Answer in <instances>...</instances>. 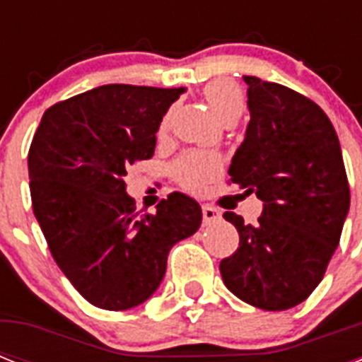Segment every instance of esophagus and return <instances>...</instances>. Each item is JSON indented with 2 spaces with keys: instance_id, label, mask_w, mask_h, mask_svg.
Segmentation results:
<instances>
[{
  "instance_id": "1",
  "label": "esophagus",
  "mask_w": 362,
  "mask_h": 362,
  "mask_svg": "<svg viewBox=\"0 0 362 362\" xmlns=\"http://www.w3.org/2000/svg\"><path fill=\"white\" fill-rule=\"evenodd\" d=\"M221 220V212L214 206H209V204H204L203 206V221L204 226H210V223H216V221Z\"/></svg>"
}]
</instances>
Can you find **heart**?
<instances>
[{
	"instance_id": "heart-1",
	"label": "heart",
	"mask_w": 362,
	"mask_h": 362,
	"mask_svg": "<svg viewBox=\"0 0 362 362\" xmlns=\"http://www.w3.org/2000/svg\"><path fill=\"white\" fill-rule=\"evenodd\" d=\"M203 93L204 99L209 101L210 109L214 110V115L221 122L237 120L244 110V95H242L240 88L233 82L223 81V78L212 81L204 86ZM165 125H167V120L161 122V131L165 129ZM220 159L201 152L184 153L173 165L176 180L192 192L203 189L220 173Z\"/></svg>"
}]
</instances>
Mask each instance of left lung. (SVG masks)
Returning <instances> with one entry per match:
<instances>
[{
    "mask_svg": "<svg viewBox=\"0 0 362 362\" xmlns=\"http://www.w3.org/2000/svg\"><path fill=\"white\" fill-rule=\"evenodd\" d=\"M244 82L250 124L229 175L263 201V214L255 226L223 214L240 242L220 272L240 300L276 312L306 300L323 280L348 216L349 184L337 131L320 105L257 76Z\"/></svg>",
    "mask_w": 362,
    "mask_h": 362,
    "instance_id": "left-lung-1",
    "label": "left lung"
}]
</instances>
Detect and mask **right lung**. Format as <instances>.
Returning <instances> with one entry per match:
<instances>
[{"label":"right lung","mask_w":362,"mask_h":362,"mask_svg":"<svg viewBox=\"0 0 362 362\" xmlns=\"http://www.w3.org/2000/svg\"><path fill=\"white\" fill-rule=\"evenodd\" d=\"M184 88L107 84L52 105L30 153L33 214L48 250L75 289L103 310L152 297L167 255L203 220L197 201L170 193L141 214L125 193L131 165L150 159L156 133Z\"/></svg>","instance_id":"add662e5"}]
</instances>
